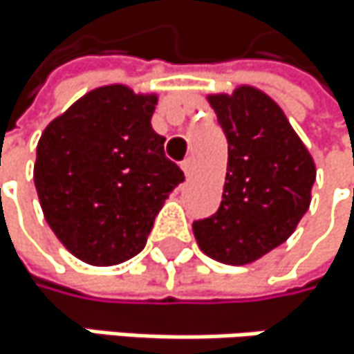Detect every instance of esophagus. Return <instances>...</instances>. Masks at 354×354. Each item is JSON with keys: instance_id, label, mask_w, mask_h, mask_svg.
Listing matches in <instances>:
<instances>
[{"instance_id": "1", "label": "esophagus", "mask_w": 354, "mask_h": 354, "mask_svg": "<svg viewBox=\"0 0 354 354\" xmlns=\"http://www.w3.org/2000/svg\"><path fill=\"white\" fill-rule=\"evenodd\" d=\"M183 171H185L187 176H193V171H195V161H193L191 157L183 161Z\"/></svg>"}]
</instances>
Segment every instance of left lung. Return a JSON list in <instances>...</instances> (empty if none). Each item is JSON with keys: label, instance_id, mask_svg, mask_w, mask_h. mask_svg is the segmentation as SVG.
I'll list each match as a JSON object with an SVG mask.
<instances>
[{"label": "left lung", "instance_id": "obj_1", "mask_svg": "<svg viewBox=\"0 0 354 354\" xmlns=\"http://www.w3.org/2000/svg\"><path fill=\"white\" fill-rule=\"evenodd\" d=\"M229 142L220 207L195 220L203 254L224 264H250L281 245L306 214L315 161L281 106L252 86L207 96Z\"/></svg>", "mask_w": 354, "mask_h": 354}]
</instances>
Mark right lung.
<instances>
[{"label": "right lung", "instance_id": "right-lung-1", "mask_svg": "<svg viewBox=\"0 0 354 354\" xmlns=\"http://www.w3.org/2000/svg\"><path fill=\"white\" fill-rule=\"evenodd\" d=\"M157 94L102 86L56 117L37 145L33 180L60 243L94 266L142 252L155 216L185 180L151 117Z\"/></svg>", "mask_w": 354, "mask_h": 354}]
</instances>
